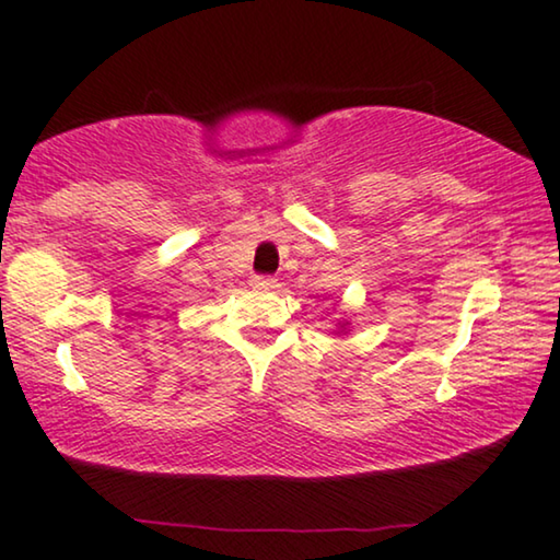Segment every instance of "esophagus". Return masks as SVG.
Masks as SVG:
<instances>
[{
    "label": "esophagus",
    "instance_id": "obj_1",
    "mask_svg": "<svg viewBox=\"0 0 560 560\" xmlns=\"http://www.w3.org/2000/svg\"><path fill=\"white\" fill-rule=\"evenodd\" d=\"M250 287L260 289V292H271V289H276V279L273 276H253Z\"/></svg>",
    "mask_w": 560,
    "mask_h": 560
}]
</instances>
